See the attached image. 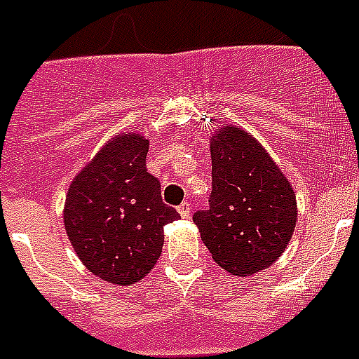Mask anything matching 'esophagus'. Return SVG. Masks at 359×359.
<instances>
[{
	"instance_id": "1",
	"label": "esophagus",
	"mask_w": 359,
	"mask_h": 359,
	"mask_svg": "<svg viewBox=\"0 0 359 359\" xmlns=\"http://www.w3.org/2000/svg\"><path fill=\"white\" fill-rule=\"evenodd\" d=\"M179 214L182 216V218H190V214H191V207H190V203H182V205H179Z\"/></svg>"
}]
</instances>
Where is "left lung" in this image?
<instances>
[{"label": "left lung", "instance_id": "8db88e82", "mask_svg": "<svg viewBox=\"0 0 359 359\" xmlns=\"http://www.w3.org/2000/svg\"><path fill=\"white\" fill-rule=\"evenodd\" d=\"M212 191L194 224L212 259L233 276L270 266L296 227V196L255 137L222 126L210 140Z\"/></svg>", "mask_w": 359, "mask_h": 359}]
</instances>
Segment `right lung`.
<instances>
[{"label": "right lung", "instance_id": "right-lung-1", "mask_svg": "<svg viewBox=\"0 0 359 359\" xmlns=\"http://www.w3.org/2000/svg\"><path fill=\"white\" fill-rule=\"evenodd\" d=\"M149 141L119 134L76 175L65 201V229L89 272L115 285L145 278L160 259L163 225L179 212L162 201L147 171Z\"/></svg>", "mask_w": 359, "mask_h": 359}]
</instances>
